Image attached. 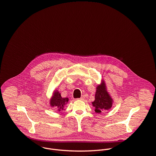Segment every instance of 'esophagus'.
Listing matches in <instances>:
<instances>
[{"label": "esophagus", "mask_w": 156, "mask_h": 156, "mask_svg": "<svg viewBox=\"0 0 156 156\" xmlns=\"http://www.w3.org/2000/svg\"><path fill=\"white\" fill-rule=\"evenodd\" d=\"M84 98H85V97H84V95H81V98H80L79 99H80V100H84Z\"/></svg>", "instance_id": "obj_1"}]
</instances>
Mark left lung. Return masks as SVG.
<instances>
[{
    "label": "left lung",
    "instance_id": "1",
    "mask_svg": "<svg viewBox=\"0 0 156 156\" xmlns=\"http://www.w3.org/2000/svg\"><path fill=\"white\" fill-rule=\"evenodd\" d=\"M113 100L106 90L105 84L98 86L95 95V100L92 105L95 107V112L98 113L109 110L112 107Z\"/></svg>",
    "mask_w": 156,
    "mask_h": 156
}]
</instances>
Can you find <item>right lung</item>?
<instances>
[{
	"mask_svg": "<svg viewBox=\"0 0 156 156\" xmlns=\"http://www.w3.org/2000/svg\"><path fill=\"white\" fill-rule=\"evenodd\" d=\"M68 101V98H62L58 91H55L53 97L50 100V105L52 107H56L58 108L59 111H61V110H62L64 107L67 104Z\"/></svg>",
	"mask_w": 156,
	"mask_h": 156,
	"instance_id": "1",
	"label": "right lung"
}]
</instances>
